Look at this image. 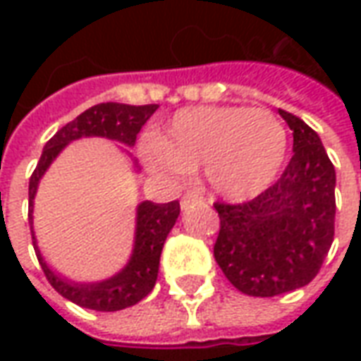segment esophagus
<instances>
[{
  "instance_id": "esophagus-1",
  "label": "esophagus",
  "mask_w": 361,
  "mask_h": 361,
  "mask_svg": "<svg viewBox=\"0 0 361 361\" xmlns=\"http://www.w3.org/2000/svg\"><path fill=\"white\" fill-rule=\"evenodd\" d=\"M204 199L199 193H188V195H183V199H181V209L185 211V209H189L191 204H197V203H203Z\"/></svg>"
}]
</instances>
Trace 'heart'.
<instances>
[{
    "label": "heart",
    "mask_w": 361,
    "mask_h": 361,
    "mask_svg": "<svg viewBox=\"0 0 361 361\" xmlns=\"http://www.w3.org/2000/svg\"><path fill=\"white\" fill-rule=\"evenodd\" d=\"M150 172L180 180L197 166L216 195L243 201L279 178L288 154V131L272 111L247 106H199L178 111L162 137L141 142Z\"/></svg>",
    "instance_id": "heart-1"
}]
</instances>
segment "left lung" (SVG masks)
Returning <instances> with one entry per match:
<instances>
[{"label": "left lung", "mask_w": 361, "mask_h": 361, "mask_svg": "<svg viewBox=\"0 0 361 361\" xmlns=\"http://www.w3.org/2000/svg\"><path fill=\"white\" fill-rule=\"evenodd\" d=\"M294 131V157L276 183L242 204L214 203V259L240 292L286 294L315 279L334 238L336 173L319 135L279 110Z\"/></svg>", "instance_id": "8db88e82"}]
</instances>
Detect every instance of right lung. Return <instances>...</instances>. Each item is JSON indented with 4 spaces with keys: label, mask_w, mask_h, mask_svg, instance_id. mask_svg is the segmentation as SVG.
<instances>
[{
    "label": "right lung",
    "mask_w": 361,
    "mask_h": 361,
    "mask_svg": "<svg viewBox=\"0 0 361 361\" xmlns=\"http://www.w3.org/2000/svg\"><path fill=\"white\" fill-rule=\"evenodd\" d=\"M158 110V104H147V106H129V104L106 102L96 104L89 110H85L81 116H77L73 121L59 129L58 133L46 142L42 150L40 162L30 176L28 181V222L32 232V245H35L36 257L40 261L46 279L59 294L67 298L69 302L77 303L81 307L96 311H119L131 307L142 298L150 294V290L157 284L158 265H160V253L164 247V242L170 230L180 216V203H152L142 201L137 204V219H135V238L131 257L126 267L114 276L100 282H75L67 279L58 271H54L42 251L38 247L35 235V197L38 183L42 180L46 170L58 158L61 150L69 142L82 139V137H104L126 147H133L137 141V133L147 123V119ZM126 150V149H123ZM129 152V150H126ZM137 168V162H133ZM139 170V168H137Z\"/></svg>",
    "instance_id": "1"
}]
</instances>
